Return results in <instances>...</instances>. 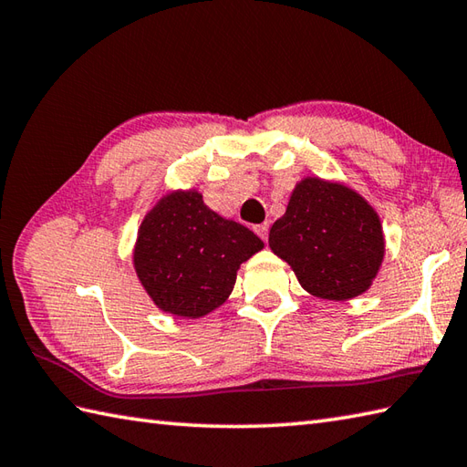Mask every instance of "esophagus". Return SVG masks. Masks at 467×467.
<instances>
[{
	"label": "esophagus",
	"instance_id": "obj_1",
	"mask_svg": "<svg viewBox=\"0 0 467 467\" xmlns=\"http://www.w3.org/2000/svg\"><path fill=\"white\" fill-rule=\"evenodd\" d=\"M254 230H255V234H257V235L262 237L264 242H267V230H269V225H267V223H260V225H255Z\"/></svg>",
	"mask_w": 467,
	"mask_h": 467
}]
</instances>
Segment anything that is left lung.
Listing matches in <instances>:
<instances>
[{
	"label": "left lung",
	"instance_id": "obj_1",
	"mask_svg": "<svg viewBox=\"0 0 467 467\" xmlns=\"http://www.w3.org/2000/svg\"><path fill=\"white\" fill-rule=\"evenodd\" d=\"M269 247L294 269L307 294L346 302L374 284L386 237L364 195L346 183L306 175L269 230Z\"/></svg>",
	"mask_w": 467,
	"mask_h": 467
}]
</instances>
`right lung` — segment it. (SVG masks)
Instances as JSON below:
<instances>
[{
	"mask_svg": "<svg viewBox=\"0 0 467 467\" xmlns=\"http://www.w3.org/2000/svg\"><path fill=\"white\" fill-rule=\"evenodd\" d=\"M264 242L215 213L198 190H171L141 220L133 269L161 312L198 319L234 292L237 269Z\"/></svg>",
	"mask_w": 467,
	"mask_h": 467,
	"instance_id": "add662e5",
	"label": "right lung"
}]
</instances>
